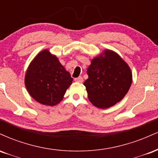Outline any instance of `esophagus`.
I'll return each mask as SVG.
<instances>
[{
  "label": "esophagus",
  "instance_id": "esophagus-1",
  "mask_svg": "<svg viewBox=\"0 0 158 158\" xmlns=\"http://www.w3.org/2000/svg\"><path fill=\"white\" fill-rule=\"evenodd\" d=\"M75 81H77V82H79V83H82L83 82V78L81 77H79L77 78H75Z\"/></svg>",
  "mask_w": 158,
  "mask_h": 158
}]
</instances>
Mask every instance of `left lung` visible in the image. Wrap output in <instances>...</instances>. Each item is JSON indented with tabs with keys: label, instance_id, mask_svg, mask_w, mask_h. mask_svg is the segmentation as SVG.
Wrapping results in <instances>:
<instances>
[{
	"label": "left lung",
	"instance_id": "1",
	"mask_svg": "<svg viewBox=\"0 0 158 158\" xmlns=\"http://www.w3.org/2000/svg\"><path fill=\"white\" fill-rule=\"evenodd\" d=\"M84 82L90 102L99 108L119 102L128 93L132 82L129 66L117 52L106 50L91 60Z\"/></svg>",
	"mask_w": 158,
	"mask_h": 158
}]
</instances>
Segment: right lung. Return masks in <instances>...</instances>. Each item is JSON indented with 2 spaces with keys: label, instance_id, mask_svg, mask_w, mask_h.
I'll return each mask as SVG.
<instances>
[{
  "label": "right lung",
  "instance_id": "right-lung-1",
  "mask_svg": "<svg viewBox=\"0 0 158 158\" xmlns=\"http://www.w3.org/2000/svg\"><path fill=\"white\" fill-rule=\"evenodd\" d=\"M73 78L48 50L40 52L31 61L25 75L30 95L45 106H53L62 100Z\"/></svg>",
  "mask_w": 158,
  "mask_h": 158
}]
</instances>
